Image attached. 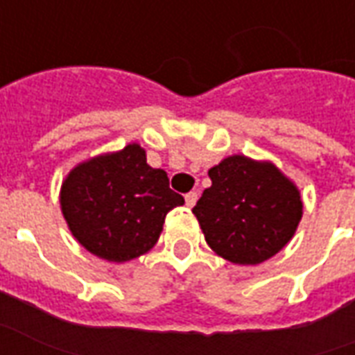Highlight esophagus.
Masks as SVG:
<instances>
[{
	"instance_id": "obj_1",
	"label": "esophagus",
	"mask_w": 355,
	"mask_h": 355,
	"mask_svg": "<svg viewBox=\"0 0 355 355\" xmlns=\"http://www.w3.org/2000/svg\"><path fill=\"white\" fill-rule=\"evenodd\" d=\"M196 200H198V193H196V191H191V193L185 195V204H187L189 208H193L196 204Z\"/></svg>"
}]
</instances>
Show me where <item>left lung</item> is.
<instances>
[{"label": "left lung", "mask_w": 355, "mask_h": 355, "mask_svg": "<svg viewBox=\"0 0 355 355\" xmlns=\"http://www.w3.org/2000/svg\"><path fill=\"white\" fill-rule=\"evenodd\" d=\"M193 214L209 248L238 265H259L291 240L301 221V195L280 170L234 155L209 168Z\"/></svg>", "instance_id": "8db88e82"}]
</instances>
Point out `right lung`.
<instances>
[{
	"mask_svg": "<svg viewBox=\"0 0 355 355\" xmlns=\"http://www.w3.org/2000/svg\"><path fill=\"white\" fill-rule=\"evenodd\" d=\"M185 202L164 170L147 164L136 144L71 170L62 185V214L90 253L113 263L139 257L157 244L164 217Z\"/></svg>",
	"mask_w": 355,
	"mask_h": 355,
	"instance_id": "right-lung-1",
	"label": "right lung"
}]
</instances>
